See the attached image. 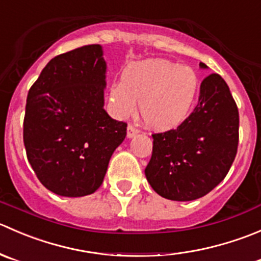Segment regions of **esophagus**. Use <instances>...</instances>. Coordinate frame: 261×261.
I'll return each instance as SVG.
<instances>
[{
  "label": "esophagus",
  "mask_w": 261,
  "mask_h": 261,
  "mask_svg": "<svg viewBox=\"0 0 261 261\" xmlns=\"http://www.w3.org/2000/svg\"><path fill=\"white\" fill-rule=\"evenodd\" d=\"M138 133V129H137L136 127H133V125H128L127 128V138H133L136 134Z\"/></svg>",
  "instance_id": "esophagus-1"
}]
</instances>
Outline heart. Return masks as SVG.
Returning a JSON list of instances; mask_svg holds the SVG:
<instances>
[{
    "mask_svg": "<svg viewBox=\"0 0 261 261\" xmlns=\"http://www.w3.org/2000/svg\"><path fill=\"white\" fill-rule=\"evenodd\" d=\"M200 91L197 72L166 59L134 62L124 68L122 80L109 87V107L119 119L136 114L152 130L169 132L185 123L194 110Z\"/></svg>",
    "mask_w": 261,
    "mask_h": 261,
    "instance_id": "heart-1",
    "label": "heart"
}]
</instances>
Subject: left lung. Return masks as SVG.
I'll return each instance as SVG.
<instances>
[{"label":"left lung","mask_w":261,"mask_h":261,"mask_svg":"<svg viewBox=\"0 0 261 261\" xmlns=\"http://www.w3.org/2000/svg\"><path fill=\"white\" fill-rule=\"evenodd\" d=\"M199 66L208 68L202 62ZM152 138L144 174L157 194L189 202L215 189L226 177L239 144V110L226 81L217 73L205 77L187 122Z\"/></svg>","instance_id":"obj_1"}]
</instances>
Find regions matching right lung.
I'll return each instance as SVG.
<instances>
[{
	"label": "right lung",
	"mask_w": 261,
	"mask_h": 261,
	"mask_svg": "<svg viewBox=\"0 0 261 261\" xmlns=\"http://www.w3.org/2000/svg\"><path fill=\"white\" fill-rule=\"evenodd\" d=\"M100 44L49 61L30 87L24 144L38 179L61 197H84L102 184L127 124L104 109L107 62Z\"/></svg>",
	"instance_id": "obj_1"
}]
</instances>
